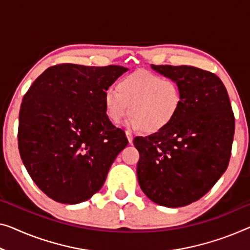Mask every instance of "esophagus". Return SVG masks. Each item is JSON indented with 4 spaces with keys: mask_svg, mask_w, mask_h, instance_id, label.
Returning <instances> with one entry per match:
<instances>
[{
    "mask_svg": "<svg viewBox=\"0 0 250 250\" xmlns=\"http://www.w3.org/2000/svg\"><path fill=\"white\" fill-rule=\"evenodd\" d=\"M125 136H126V138H128L129 144H132V140H133V136H132V133L130 132V131H125Z\"/></svg>",
    "mask_w": 250,
    "mask_h": 250,
    "instance_id": "obj_1",
    "label": "esophagus"
}]
</instances>
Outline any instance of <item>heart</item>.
<instances>
[{
	"mask_svg": "<svg viewBox=\"0 0 250 250\" xmlns=\"http://www.w3.org/2000/svg\"><path fill=\"white\" fill-rule=\"evenodd\" d=\"M103 105L112 124H120L130 112V128L155 133L167 128L180 112L182 89L174 78L139 69L120 78L117 91L106 89Z\"/></svg>",
	"mask_w": 250,
	"mask_h": 250,
	"instance_id": "obj_1",
	"label": "heart"
}]
</instances>
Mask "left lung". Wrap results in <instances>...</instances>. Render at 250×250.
Wrapping results in <instances>:
<instances>
[{
    "label": "left lung",
    "mask_w": 250,
    "mask_h": 250,
    "mask_svg": "<svg viewBox=\"0 0 250 250\" xmlns=\"http://www.w3.org/2000/svg\"><path fill=\"white\" fill-rule=\"evenodd\" d=\"M182 89V107L162 131L136 137L138 182L152 202L184 207L201 199L226 172L231 156L234 115L215 74L193 66L151 65Z\"/></svg>",
    "instance_id": "8db88e82"
}]
</instances>
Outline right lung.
I'll use <instances>...</instances> for the list:
<instances>
[{
    "label": "right lung",
    "instance_id": "1",
    "mask_svg": "<svg viewBox=\"0 0 250 250\" xmlns=\"http://www.w3.org/2000/svg\"><path fill=\"white\" fill-rule=\"evenodd\" d=\"M126 70L115 65H55L24 94L19 151L32 181L50 199L65 204L88 200L128 145L103 105L104 92Z\"/></svg>",
    "mask_w": 250,
    "mask_h": 250
}]
</instances>
